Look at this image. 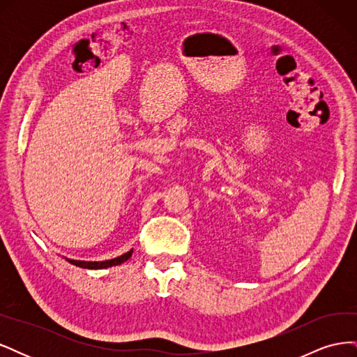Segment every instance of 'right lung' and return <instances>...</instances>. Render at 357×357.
Segmentation results:
<instances>
[{
    "instance_id": "1",
    "label": "right lung",
    "mask_w": 357,
    "mask_h": 357,
    "mask_svg": "<svg viewBox=\"0 0 357 357\" xmlns=\"http://www.w3.org/2000/svg\"><path fill=\"white\" fill-rule=\"evenodd\" d=\"M132 248L129 252H126V253H123L122 256H117V257H114V259H109V261H74V259H68V257H63L66 259L67 262H70L71 265H75V266H79V268H84V269H105V268H112V266H117V265H121V264H123V262H126L129 257L132 256Z\"/></svg>"
}]
</instances>
